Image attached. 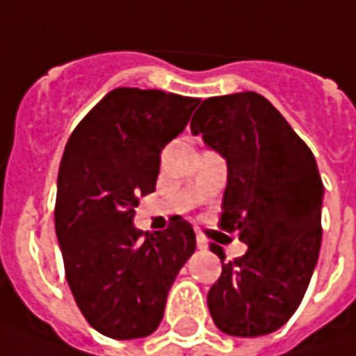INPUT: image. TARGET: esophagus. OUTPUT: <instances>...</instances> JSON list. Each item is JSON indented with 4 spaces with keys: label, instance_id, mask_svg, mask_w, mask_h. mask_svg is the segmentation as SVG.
Returning a JSON list of instances; mask_svg holds the SVG:
<instances>
[{
    "label": "esophagus",
    "instance_id": "34e87169",
    "mask_svg": "<svg viewBox=\"0 0 356 356\" xmlns=\"http://www.w3.org/2000/svg\"><path fill=\"white\" fill-rule=\"evenodd\" d=\"M196 243H198L200 250H206V248H208V241H206V238H204L202 234H198V236H196Z\"/></svg>",
    "mask_w": 356,
    "mask_h": 356
}]
</instances>
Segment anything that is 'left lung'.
<instances>
[{
	"label": "left lung",
	"instance_id": "obj_1",
	"mask_svg": "<svg viewBox=\"0 0 356 356\" xmlns=\"http://www.w3.org/2000/svg\"><path fill=\"white\" fill-rule=\"evenodd\" d=\"M227 162L220 227L248 252L224 264L208 293L220 331L259 337L299 307L321 250L323 182L309 146L266 97L245 90L212 97L190 122Z\"/></svg>",
	"mask_w": 356,
	"mask_h": 356
}]
</instances>
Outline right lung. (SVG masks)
Listing matches in <instances>:
<instances>
[{"instance_id":"1","label":"right lung","mask_w":356,"mask_h":356,"mask_svg":"<svg viewBox=\"0 0 356 356\" xmlns=\"http://www.w3.org/2000/svg\"><path fill=\"white\" fill-rule=\"evenodd\" d=\"M198 104L174 92L120 87L90 108L65 146L55 232L76 307L104 337L154 333L172 283L196 250V234L180 216L154 234L136 229L132 218L138 198L156 188L162 148Z\"/></svg>"}]
</instances>
